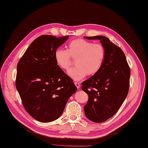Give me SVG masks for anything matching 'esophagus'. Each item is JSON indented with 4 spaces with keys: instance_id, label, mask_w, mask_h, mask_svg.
<instances>
[{
    "instance_id": "obj_1",
    "label": "esophagus",
    "mask_w": 148,
    "mask_h": 148,
    "mask_svg": "<svg viewBox=\"0 0 148 148\" xmlns=\"http://www.w3.org/2000/svg\"><path fill=\"white\" fill-rule=\"evenodd\" d=\"M75 86H76V87L78 88V89H79V88H80V84H79V82H75Z\"/></svg>"
}]
</instances>
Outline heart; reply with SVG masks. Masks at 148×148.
Masks as SVG:
<instances>
[{"label": "heart", "instance_id": "b5f03b06", "mask_svg": "<svg viewBox=\"0 0 148 148\" xmlns=\"http://www.w3.org/2000/svg\"><path fill=\"white\" fill-rule=\"evenodd\" d=\"M105 57V49L101 43L82 38L70 41L68 49L58 48L55 52V60L63 70H68L73 59H76L75 67L68 71L69 75L75 81H79L86 75L92 76L101 69Z\"/></svg>", "mask_w": 148, "mask_h": 148}]
</instances>
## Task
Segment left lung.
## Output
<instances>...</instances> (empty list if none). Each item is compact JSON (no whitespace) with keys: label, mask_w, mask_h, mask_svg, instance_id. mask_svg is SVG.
<instances>
[{"label":"left lung","mask_w":148,"mask_h":148,"mask_svg":"<svg viewBox=\"0 0 148 148\" xmlns=\"http://www.w3.org/2000/svg\"><path fill=\"white\" fill-rule=\"evenodd\" d=\"M99 40L105 49L103 65L97 73L82 83L81 88L88 95L84 112L90 121H106L119 110L127 96L130 68L122 49L102 36L84 37Z\"/></svg>","instance_id":"left-lung-1"}]
</instances>
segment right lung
Listing matches in <instances>:
<instances>
[{
	"label": "right lung",
	"instance_id": "right-lung-1",
	"mask_svg": "<svg viewBox=\"0 0 148 148\" xmlns=\"http://www.w3.org/2000/svg\"><path fill=\"white\" fill-rule=\"evenodd\" d=\"M69 36L43 35L32 41L17 66L16 86L26 111L43 123L57 119L77 88L58 66L55 52Z\"/></svg>",
	"mask_w": 148,
	"mask_h": 148
}]
</instances>
